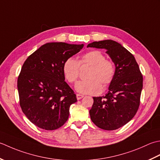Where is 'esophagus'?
<instances>
[{
    "label": "esophagus",
    "mask_w": 160,
    "mask_h": 160,
    "mask_svg": "<svg viewBox=\"0 0 160 160\" xmlns=\"http://www.w3.org/2000/svg\"><path fill=\"white\" fill-rule=\"evenodd\" d=\"M83 97V95H81V94H77V99L78 100L82 99Z\"/></svg>",
    "instance_id": "1"
}]
</instances>
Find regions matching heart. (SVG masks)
I'll return each instance as SVG.
<instances>
[{
	"label": "heart",
	"mask_w": 160,
	"mask_h": 160,
	"mask_svg": "<svg viewBox=\"0 0 160 160\" xmlns=\"http://www.w3.org/2000/svg\"><path fill=\"white\" fill-rule=\"evenodd\" d=\"M79 65H88L90 68L88 73V80L80 81L75 86L78 92L81 94H97L103 86L111 83L115 76V66L112 61L106 59V57L98 50L88 52L83 54L78 61L75 58H67L63 65V72L66 79L70 83H74L79 74Z\"/></svg>",
	"instance_id": "obj_1"
}]
</instances>
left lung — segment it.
Instances as JSON below:
<instances>
[{
  "mask_svg": "<svg viewBox=\"0 0 160 160\" xmlns=\"http://www.w3.org/2000/svg\"><path fill=\"white\" fill-rule=\"evenodd\" d=\"M105 49L115 66V76L105 96L93 97L90 119L99 128L113 130L131 120L138 111L143 77L134 56L112 40L94 41L87 48Z\"/></svg>",
  "mask_w": 160,
  "mask_h": 160,
  "instance_id": "left-lung-1",
  "label": "left lung"
}]
</instances>
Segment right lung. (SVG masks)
Masks as SVG:
<instances>
[{
	"instance_id": "add662e5",
	"label": "right lung",
	"mask_w": 160,
	"mask_h": 160,
	"mask_svg": "<svg viewBox=\"0 0 160 160\" xmlns=\"http://www.w3.org/2000/svg\"><path fill=\"white\" fill-rule=\"evenodd\" d=\"M83 44L47 43L26 59L18 78L22 111L38 128L56 130L67 122L76 94L65 81L63 65Z\"/></svg>"
}]
</instances>
